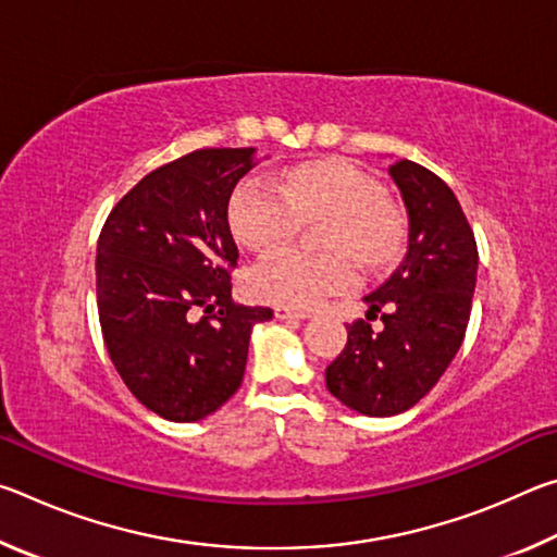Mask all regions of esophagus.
Returning <instances> with one entry per match:
<instances>
[{
    "label": "esophagus",
    "instance_id": "obj_1",
    "mask_svg": "<svg viewBox=\"0 0 557 557\" xmlns=\"http://www.w3.org/2000/svg\"><path fill=\"white\" fill-rule=\"evenodd\" d=\"M275 317L282 319V322H299V319H307L309 312H299V309H289V307H275Z\"/></svg>",
    "mask_w": 557,
    "mask_h": 557
}]
</instances>
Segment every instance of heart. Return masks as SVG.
Instances as JSON below:
<instances>
[{
    "label": "heart",
    "mask_w": 557,
    "mask_h": 557,
    "mask_svg": "<svg viewBox=\"0 0 557 557\" xmlns=\"http://www.w3.org/2000/svg\"><path fill=\"white\" fill-rule=\"evenodd\" d=\"M334 215L329 228V258H314L295 245L268 250L248 272L252 297L280 307L309 309L356 287L351 258L379 270L400 256L405 221L383 186L361 166L348 162H309L295 166L282 184L268 174H252L235 186L228 219L235 238L248 248L285 243L305 219Z\"/></svg>",
    "instance_id": "obj_1"
}]
</instances>
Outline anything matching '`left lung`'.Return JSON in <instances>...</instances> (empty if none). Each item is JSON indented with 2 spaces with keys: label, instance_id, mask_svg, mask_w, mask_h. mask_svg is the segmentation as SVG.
<instances>
[{
  "label": "left lung",
  "instance_id": "8db88e82",
  "mask_svg": "<svg viewBox=\"0 0 557 557\" xmlns=\"http://www.w3.org/2000/svg\"><path fill=\"white\" fill-rule=\"evenodd\" d=\"M408 211V252L366 299V319L326 366L334 398L371 418L410 410L447 371L465 338L476 285V240L457 196L430 169L400 159L391 169ZM381 315L384 329L370 322Z\"/></svg>",
  "mask_w": 557,
  "mask_h": 557
}]
</instances>
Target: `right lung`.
Here are the masks:
<instances>
[{"label":"right lung","mask_w":557,"mask_h":557,"mask_svg":"<svg viewBox=\"0 0 557 557\" xmlns=\"http://www.w3.org/2000/svg\"><path fill=\"white\" fill-rule=\"evenodd\" d=\"M252 166V147L196 149L129 188L100 231L102 338L129 393L164 420L219 410L240 388L252 326L272 319L231 297L228 201Z\"/></svg>","instance_id":"right-lung-1"}]
</instances>
